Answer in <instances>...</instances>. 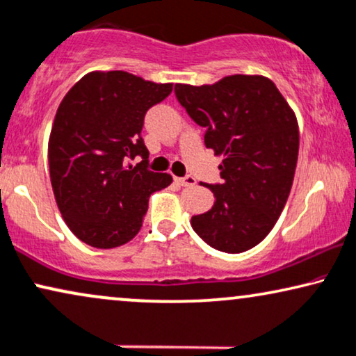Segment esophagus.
Here are the masks:
<instances>
[{
    "label": "esophagus",
    "instance_id": "34e87169",
    "mask_svg": "<svg viewBox=\"0 0 356 356\" xmlns=\"http://www.w3.org/2000/svg\"><path fill=\"white\" fill-rule=\"evenodd\" d=\"M174 181L181 184V186H195V184H197V181L192 177V175H187V177H182V179L181 177H174Z\"/></svg>",
    "mask_w": 356,
    "mask_h": 356
}]
</instances>
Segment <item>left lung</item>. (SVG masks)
Instances as JSON below:
<instances>
[{
  "label": "left lung",
  "mask_w": 356,
  "mask_h": 356,
  "mask_svg": "<svg viewBox=\"0 0 356 356\" xmlns=\"http://www.w3.org/2000/svg\"><path fill=\"white\" fill-rule=\"evenodd\" d=\"M175 97L205 146L223 156L222 184L207 186L215 202L193 215V232L211 248L243 253L268 236L294 181L299 124L294 110L263 75H228L211 85L175 83Z\"/></svg>",
  "instance_id": "left-lung-1"
}]
</instances>
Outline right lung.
Listing matches in <instances>:
<instances>
[{
  "mask_svg": "<svg viewBox=\"0 0 356 356\" xmlns=\"http://www.w3.org/2000/svg\"><path fill=\"white\" fill-rule=\"evenodd\" d=\"M172 92L123 70L83 75L57 108L49 136V174L62 218L80 241L110 250L131 241L152 192L172 182L147 170L145 115ZM141 155L136 166L128 159Z\"/></svg>",
  "mask_w": 356,
  "mask_h": 356,
  "instance_id": "right-lung-1",
  "label": "right lung"
}]
</instances>
